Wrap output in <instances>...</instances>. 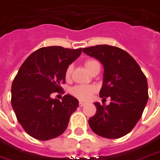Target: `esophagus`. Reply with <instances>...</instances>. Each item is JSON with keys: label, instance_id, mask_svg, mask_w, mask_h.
Here are the masks:
<instances>
[{"label": "esophagus", "instance_id": "34e87169", "mask_svg": "<svg viewBox=\"0 0 160 160\" xmlns=\"http://www.w3.org/2000/svg\"><path fill=\"white\" fill-rule=\"evenodd\" d=\"M85 105H86V103L83 102V101H79V106H80V107H83V106H85Z\"/></svg>", "mask_w": 160, "mask_h": 160}]
</instances>
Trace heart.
<instances>
[{"instance_id":"1","label":"heart","mask_w":160,"mask_h":160,"mask_svg":"<svg viewBox=\"0 0 160 160\" xmlns=\"http://www.w3.org/2000/svg\"><path fill=\"white\" fill-rule=\"evenodd\" d=\"M95 63H97V61L94 60V59H88L85 62V66H86V68L88 69V72L90 71L92 66H94ZM72 69H73L72 65H70V66H67L66 72H65V77H66V79H69L71 78ZM94 87L93 86H88V85H77V86L73 87L71 89V93H72V95L79 99V100H82V101H88V100H89L92 97V94H94Z\"/></svg>"}]
</instances>
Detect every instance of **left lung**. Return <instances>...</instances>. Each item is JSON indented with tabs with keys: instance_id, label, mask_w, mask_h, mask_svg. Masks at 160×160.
Returning a JSON list of instances; mask_svg holds the SVG:
<instances>
[{
	"instance_id": "8db88e82",
	"label": "left lung",
	"mask_w": 160,
	"mask_h": 160,
	"mask_svg": "<svg viewBox=\"0 0 160 160\" xmlns=\"http://www.w3.org/2000/svg\"><path fill=\"white\" fill-rule=\"evenodd\" d=\"M82 51L103 65L100 96L111 97L107 106L94 102L97 111L88 124L98 136L120 138L130 132L142 117L148 100L147 78L136 60L119 48L97 45Z\"/></svg>"
}]
</instances>
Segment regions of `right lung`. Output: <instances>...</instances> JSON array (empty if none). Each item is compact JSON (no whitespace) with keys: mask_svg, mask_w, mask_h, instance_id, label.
Returning a JSON list of instances; mask_svg holds the SVG:
<instances>
[{"mask_svg":"<svg viewBox=\"0 0 160 160\" xmlns=\"http://www.w3.org/2000/svg\"><path fill=\"white\" fill-rule=\"evenodd\" d=\"M82 48L59 46L42 48L25 59L12 84V107L28 135L40 141L60 136L68 126L78 101L66 94L60 101L51 94L61 89L69 65L81 55Z\"/></svg>","mask_w":160,"mask_h":160,"instance_id":"right-lung-1","label":"right lung"}]
</instances>
